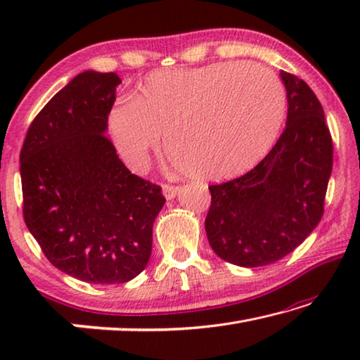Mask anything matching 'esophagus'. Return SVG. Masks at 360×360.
<instances>
[{"mask_svg":"<svg viewBox=\"0 0 360 360\" xmlns=\"http://www.w3.org/2000/svg\"><path fill=\"white\" fill-rule=\"evenodd\" d=\"M162 188H163V195H165L167 200H173V198L176 197V195L179 193V187H176V186H168V184H165Z\"/></svg>","mask_w":360,"mask_h":360,"instance_id":"esophagus-1","label":"esophagus"}]
</instances>
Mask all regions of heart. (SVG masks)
Listing matches in <instances>:
<instances>
[{
    "label": "heart",
    "mask_w": 360,
    "mask_h": 360,
    "mask_svg": "<svg viewBox=\"0 0 360 360\" xmlns=\"http://www.w3.org/2000/svg\"><path fill=\"white\" fill-rule=\"evenodd\" d=\"M285 94L275 72L254 63L222 62L154 71L131 100L108 115L114 143L143 172L167 133V152L193 178L221 181L252 168L281 129Z\"/></svg>",
    "instance_id": "1"
}]
</instances>
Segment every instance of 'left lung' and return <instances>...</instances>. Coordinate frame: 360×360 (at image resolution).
<instances>
[{"label":"left lung","mask_w":360,"mask_h":360,"mask_svg":"<svg viewBox=\"0 0 360 360\" xmlns=\"http://www.w3.org/2000/svg\"><path fill=\"white\" fill-rule=\"evenodd\" d=\"M288 96L283 135L251 172L210 186L205 221L219 257L238 266H264L302 245L324 212L333 146L324 109L308 84L279 72Z\"/></svg>","instance_id":"8db88e82"}]
</instances>
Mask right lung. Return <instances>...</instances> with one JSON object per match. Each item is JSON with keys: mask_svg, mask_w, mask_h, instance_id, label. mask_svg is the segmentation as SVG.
I'll return each mask as SVG.
<instances>
[{"mask_svg": "<svg viewBox=\"0 0 360 360\" xmlns=\"http://www.w3.org/2000/svg\"><path fill=\"white\" fill-rule=\"evenodd\" d=\"M84 71L41 109L20 150L23 219L53 266L92 284L136 278L152 251L162 188L127 168L106 136L120 84Z\"/></svg>", "mask_w": 360, "mask_h": 360, "instance_id": "right-lung-1", "label": "right lung"}]
</instances>
